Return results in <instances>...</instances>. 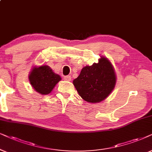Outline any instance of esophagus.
Listing matches in <instances>:
<instances>
[{
  "instance_id": "1",
  "label": "esophagus",
  "mask_w": 152,
  "mask_h": 152,
  "mask_svg": "<svg viewBox=\"0 0 152 152\" xmlns=\"http://www.w3.org/2000/svg\"><path fill=\"white\" fill-rule=\"evenodd\" d=\"M64 79L65 80H68V81H70L71 79H72V77L70 76H64Z\"/></svg>"
}]
</instances>
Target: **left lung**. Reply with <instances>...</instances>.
Segmentation results:
<instances>
[{
  "mask_svg": "<svg viewBox=\"0 0 152 152\" xmlns=\"http://www.w3.org/2000/svg\"><path fill=\"white\" fill-rule=\"evenodd\" d=\"M115 83L116 76L112 64L106 58H101L98 63L83 68L73 84L85 101L97 103L108 97Z\"/></svg>",
  "mask_w": 152,
  "mask_h": 152,
  "instance_id": "8db88e82",
  "label": "left lung"
}]
</instances>
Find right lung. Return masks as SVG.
<instances>
[{"label":"right lung","instance_id":"obj_1","mask_svg":"<svg viewBox=\"0 0 152 152\" xmlns=\"http://www.w3.org/2000/svg\"><path fill=\"white\" fill-rule=\"evenodd\" d=\"M60 80L59 75L56 74L47 65L33 68L29 76L32 88L41 94H49Z\"/></svg>","mask_w":152,"mask_h":152}]
</instances>
